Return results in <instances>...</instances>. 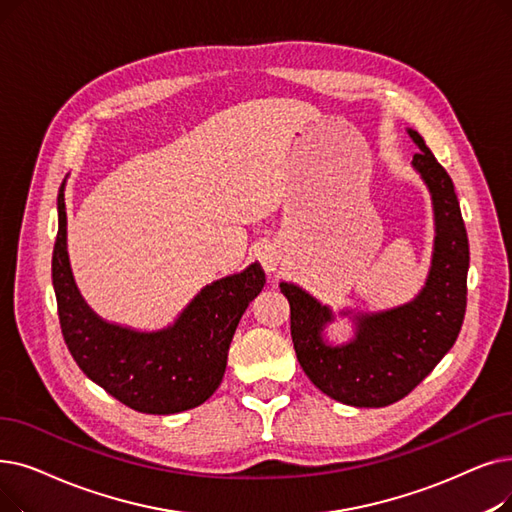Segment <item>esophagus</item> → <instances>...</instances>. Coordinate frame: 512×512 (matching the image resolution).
Segmentation results:
<instances>
[{"label": "esophagus", "mask_w": 512, "mask_h": 512, "mask_svg": "<svg viewBox=\"0 0 512 512\" xmlns=\"http://www.w3.org/2000/svg\"><path fill=\"white\" fill-rule=\"evenodd\" d=\"M259 261H261L265 272H278V270H282V265L286 263L284 249L280 247L278 242L265 244V247L259 251Z\"/></svg>", "instance_id": "obj_1"}]
</instances>
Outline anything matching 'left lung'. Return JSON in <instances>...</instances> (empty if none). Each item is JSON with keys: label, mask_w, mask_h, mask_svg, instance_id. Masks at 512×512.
<instances>
[{"label": "left lung", "mask_w": 512, "mask_h": 512, "mask_svg": "<svg viewBox=\"0 0 512 512\" xmlns=\"http://www.w3.org/2000/svg\"><path fill=\"white\" fill-rule=\"evenodd\" d=\"M408 133L420 148L412 167L427 184L435 213L433 259L422 291L399 307L353 316L355 337L328 345L322 332L335 320L330 307L297 284L280 282L291 305V337L303 372L322 393L355 408H383L406 397L452 349L466 311L469 238L452 177L420 133Z\"/></svg>", "instance_id": "obj_1"}]
</instances>
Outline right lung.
Returning a JSON list of instances; mask_svg holds the SVG:
<instances>
[{
    "label": "right lung",
    "mask_w": 512,
    "mask_h": 512,
    "mask_svg": "<svg viewBox=\"0 0 512 512\" xmlns=\"http://www.w3.org/2000/svg\"><path fill=\"white\" fill-rule=\"evenodd\" d=\"M52 282L64 343L87 379L131 410L175 414L201 406L219 387L234 330L261 293L265 274L259 263H251L240 274L207 284L163 330L140 332L104 322L83 301L73 280L62 182Z\"/></svg>",
    "instance_id": "right-lung-1"
}]
</instances>
